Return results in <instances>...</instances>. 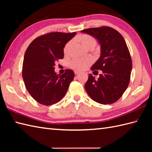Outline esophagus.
Here are the masks:
<instances>
[{"label": "esophagus", "mask_w": 152, "mask_h": 152, "mask_svg": "<svg viewBox=\"0 0 152 152\" xmlns=\"http://www.w3.org/2000/svg\"><path fill=\"white\" fill-rule=\"evenodd\" d=\"M80 73L79 71L78 70H74V74H75V75H77V74H78Z\"/></svg>", "instance_id": "34e87169"}]
</instances>
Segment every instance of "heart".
Masks as SVG:
<instances>
[{
	"instance_id": "b5f03b06",
	"label": "heart",
	"mask_w": 152,
	"mask_h": 152,
	"mask_svg": "<svg viewBox=\"0 0 152 152\" xmlns=\"http://www.w3.org/2000/svg\"><path fill=\"white\" fill-rule=\"evenodd\" d=\"M77 40L81 43L83 46L87 49L91 50L94 49L97 44V41L95 38L88 34H82L77 37ZM72 45V40H70L64 45L63 48V52L64 55H68L69 53L70 49ZM93 62V59L91 57L86 58H75L71 60L69 66L72 69L78 71H82L86 70L91 65Z\"/></svg>"
}]
</instances>
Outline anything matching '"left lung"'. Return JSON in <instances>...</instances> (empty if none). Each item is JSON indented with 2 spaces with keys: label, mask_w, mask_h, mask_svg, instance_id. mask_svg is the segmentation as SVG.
I'll return each mask as SVG.
<instances>
[{
  "label": "left lung",
  "mask_w": 152,
  "mask_h": 152,
  "mask_svg": "<svg viewBox=\"0 0 152 152\" xmlns=\"http://www.w3.org/2000/svg\"><path fill=\"white\" fill-rule=\"evenodd\" d=\"M96 38L101 47V56L91 68L101 70L96 80L89 74L85 88L93 101L102 104L114 103L120 99L130 81L132 60L127 44L122 35L114 28L107 26L82 30Z\"/></svg>",
  "instance_id": "8db88e82"
}]
</instances>
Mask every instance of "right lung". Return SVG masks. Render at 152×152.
<instances>
[{
	"instance_id": "add662e5",
	"label": "right lung",
	"mask_w": 152,
	"mask_h": 152,
	"mask_svg": "<svg viewBox=\"0 0 152 152\" xmlns=\"http://www.w3.org/2000/svg\"><path fill=\"white\" fill-rule=\"evenodd\" d=\"M76 33L52 32L37 37L25 51L22 76L25 88L35 101L50 106L59 102L74 77L72 70L57 75L55 62L64 57L63 48Z\"/></svg>"
}]
</instances>
